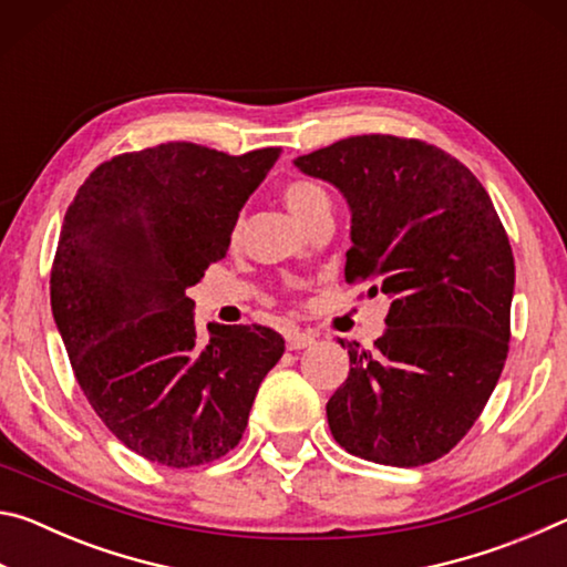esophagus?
<instances>
[{
  "mask_svg": "<svg viewBox=\"0 0 567 567\" xmlns=\"http://www.w3.org/2000/svg\"><path fill=\"white\" fill-rule=\"evenodd\" d=\"M315 342V334L312 332H290L287 334V350H305L310 348V344Z\"/></svg>",
  "mask_w": 567,
  "mask_h": 567,
  "instance_id": "1",
  "label": "esophagus"
}]
</instances>
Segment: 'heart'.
Instances as JSON below:
<instances>
[{"instance_id":"1","label":"heart","mask_w":567,"mask_h":567,"mask_svg":"<svg viewBox=\"0 0 567 567\" xmlns=\"http://www.w3.org/2000/svg\"><path fill=\"white\" fill-rule=\"evenodd\" d=\"M282 199H285L287 209H290V213L300 219L302 225H305V219L315 213V209L322 205H330L328 195H324V192L315 185V182H307V179L287 182V185L282 187ZM237 235H239V223H235V227H233V239H237Z\"/></svg>"}]
</instances>
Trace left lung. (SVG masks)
<instances>
[{
	"instance_id": "8db88e82",
	"label": "left lung",
	"mask_w": 567,
	"mask_h": 567,
	"mask_svg": "<svg viewBox=\"0 0 567 567\" xmlns=\"http://www.w3.org/2000/svg\"><path fill=\"white\" fill-rule=\"evenodd\" d=\"M348 199L344 277L390 297L375 350L338 340L350 375L328 402L332 437L380 465L450 453L493 395L507 358L513 249L485 187L420 140L362 134L295 159Z\"/></svg>"
}]
</instances>
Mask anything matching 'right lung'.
Returning <instances> with one entry per match:
<instances>
[{"label":"right lung","mask_w":567,"mask_h":567,"mask_svg":"<svg viewBox=\"0 0 567 567\" xmlns=\"http://www.w3.org/2000/svg\"><path fill=\"white\" fill-rule=\"evenodd\" d=\"M280 147L225 155L167 142L112 157L66 207L50 297L74 378L132 453L167 467L227 455L260 382L285 352L262 324H207L197 285L223 260L249 195Z\"/></svg>","instance_id":"add662e5"}]
</instances>
